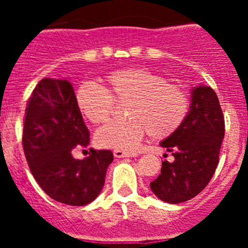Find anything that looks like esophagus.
Listing matches in <instances>:
<instances>
[{
    "instance_id": "1",
    "label": "esophagus",
    "mask_w": 248,
    "mask_h": 248,
    "mask_svg": "<svg viewBox=\"0 0 248 248\" xmlns=\"http://www.w3.org/2000/svg\"><path fill=\"white\" fill-rule=\"evenodd\" d=\"M114 156L118 157V159H122V157L134 156V154H130V153H125V151H122V150H114Z\"/></svg>"
}]
</instances>
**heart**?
Masks as SVG:
<instances>
[{"mask_svg":"<svg viewBox=\"0 0 248 248\" xmlns=\"http://www.w3.org/2000/svg\"><path fill=\"white\" fill-rule=\"evenodd\" d=\"M107 88L84 82L76 92V104L93 124L107 122L114 100H129L126 122H111L100 128L95 141L105 149L134 151L146 134L165 139L176 133L190 109L189 95L181 87L170 84L165 77L144 68H126L105 77Z\"/></svg>","mask_w":248,"mask_h":248,"instance_id":"obj_1","label":"heart"}]
</instances>
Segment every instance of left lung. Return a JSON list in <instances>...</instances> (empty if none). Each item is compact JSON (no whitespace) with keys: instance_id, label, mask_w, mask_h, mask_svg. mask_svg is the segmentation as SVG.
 <instances>
[{"instance_id":"obj_1","label":"left lung","mask_w":248,"mask_h":248,"mask_svg":"<svg viewBox=\"0 0 248 248\" xmlns=\"http://www.w3.org/2000/svg\"><path fill=\"white\" fill-rule=\"evenodd\" d=\"M223 135L225 120L216 93L207 85L194 87L184 124L160 143L175 160H164L161 174L150 183L155 196L180 203L200 194L217 168Z\"/></svg>"}]
</instances>
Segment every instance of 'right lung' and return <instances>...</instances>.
<instances>
[{
    "label": "right lung",
    "instance_id": "add662e5",
    "mask_svg": "<svg viewBox=\"0 0 248 248\" xmlns=\"http://www.w3.org/2000/svg\"><path fill=\"white\" fill-rule=\"evenodd\" d=\"M89 141L72 83L39 80L27 103L22 143L32 175L49 198L84 206L100 194L114 156L110 150L92 149L89 156L74 159L73 149Z\"/></svg>",
    "mask_w": 248,
    "mask_h": 248
}]
</instances>
